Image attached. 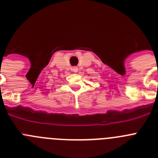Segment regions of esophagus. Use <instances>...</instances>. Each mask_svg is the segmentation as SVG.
<instances>
[{
	"label": "esophagus",
	"instance_id": "obj_1",
	"mask_svg": "<svg viewBox=\"0 0 158 158\" xmlns=\"http://www.w3.org/2000/svg\"><path fill=\"white\" fill-rule=\"evenodd\" d=\"M72 71H73L74 72H77L79 71V69H78V67H72Z\"/></svg>",
	"mask_w": 158,
	"mask_h": 158
}]
</instances>
